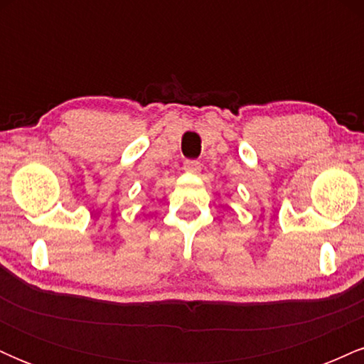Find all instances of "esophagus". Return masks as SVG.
<instances>
[{
	"label": "esophagus",
	"instance_id": "34e87169",
	"mask_svg": "<svg viewBox=\"0 0 364 364\" xmlns=\"http://www.w3.org/2000/svg\"><path fill=\"white\" fill-rule=\"evenodd\" d=\"M183 169H185L186 173H200L202 164H200L198 161H193V159H186V161L183 162Z\"/></svg>",
	"mask_w": 364,
	"mask_h": 364
}]
</instances>
